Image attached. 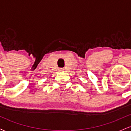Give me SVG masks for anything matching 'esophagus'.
Masks as SVG:
<instances>
[{
    "instance_id": "esophagus-1",
    "label": "esophagus",
    "mask_w": 131,
    "mask_h": 131,
    "mask_svg": "<svg viewBox=\"0 0 131 131\" xmlns=\"http://www.w3.org/2000/svg\"><path fill=\"white\" fill-rule=\"evenodd\" d=\"M60 71H63L64 69L63 68H59V70H58Z\"/></svg>"
}]
</instances>
